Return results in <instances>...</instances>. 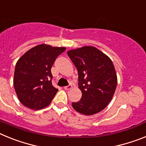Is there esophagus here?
<instances>
[{
    "instance_id": "34e87169",
    "label": "esophagus",
    "mask_w": 146,
    "mask_h": 146,
    "mask_svg": "<svg viewBox=\"0 0 146 146\" xmlns=\"http://www.w3.org/2000/svg\"><path fill=\"white\" fill-rule=\"evenodd\" d=\"M72 85H69V86H64V90H69V89L72 88Z\"/></svg>"
}]
</instances>
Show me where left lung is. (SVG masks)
Here are the masks:
<instances>
[{"label":"left lung","instance_id":"1","mask_svg":"<svg viewBox=\"0 0 146 146\" xmlns=\"http://www.w3.org/2000/svg\"><path fill=\"white\" fill-rule=\"evenodd\" d=\"M67 54L78 72L82 98L72 105L86 115L99 113L108 106L116 88L117 74L111 59L95 47L69 50Z\"/></svg>","mask_w":146,"mask_h":146}]
</instances>
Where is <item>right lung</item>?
<instances>
[{"mask_svg": "<svg viewBox=\"0 0 146 146\" xmlns=\"http://www.w3.org/2000/svg\"><path fill=\"white\" fill-rule=\"evenodd\" d=\"M66 47L42 44L28 50L17 62L14 87L20 102L31 110L48 106L58 92L52 85L51 68Z\"/></svg>", "mask_w": 146, "mask_h": 146, "instance_id": "obj_1", "label": "right lung"}]
</instances>
